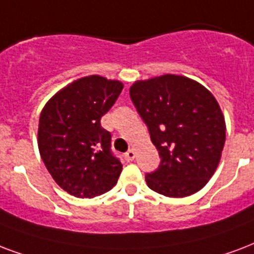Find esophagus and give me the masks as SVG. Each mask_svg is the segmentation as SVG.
<instances>
[{"label":"esophagus","mask_w":254,"mask_h":254,"mask_svg":"<svg viewBox=\"0 0 254 254\" xmlns=\"http://www.w3.org/2000/svg\"><path fill=\"white\" fill-rule=\"evenodd\" d=\"M125 157H127V160H129V161H133L135 157V150L134 149H129L127 153H125Z\"/></svg>","instance_id":"1"}]
</instances>
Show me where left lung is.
<instances>
[{
  "label": "left lung",
  "instance_id": "8db88e82",
  "mask_svg": "<svg viewBox=\"0 0 254 254\" xmlns=\"http://www.w3.org/2000/svg\"><path fill=\"white\" fill-rule=\"evenodd\" d=\"M129 93L161 157L160 166L145 177L148 187L173 198L202 189L225 144V119L214 96L177 74L135 81Z\"/></svg>",
  "mask_w": 254,
  "mask_h": 254
}]
</instances>
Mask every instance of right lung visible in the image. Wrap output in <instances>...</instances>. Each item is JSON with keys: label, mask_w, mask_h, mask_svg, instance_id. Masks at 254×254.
<instances>
[{"label": "right lung", "mask_w": 254, "mask_h": 254, "mask_svg": "<svg viewBox=\"0 0 254 254\" xmlns=\"http://www.w3.org/2000/svg\"><path fill=\"white\" fill-rule=\"evenodd\" d=\"M123 88L121 81L88 75L58 90L42 109L38 150L58 187L71 196L92 198L117 184L123 164L110 152L112 135L100 121Z\"/></svg>", "instance_id": "add662e5"}]
</instances>
